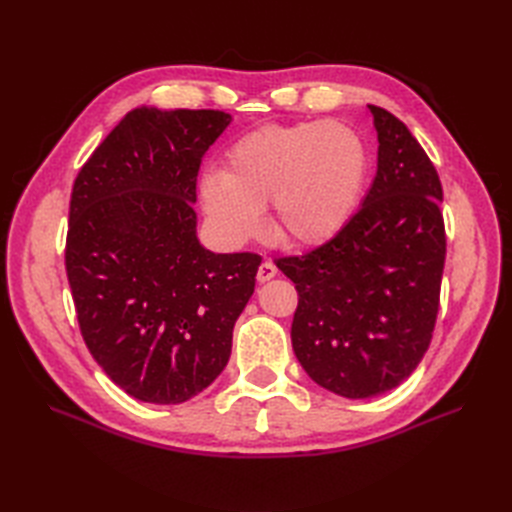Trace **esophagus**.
I'll return each mask as SVG.
<instances>
[{"mask_svg":"<svg viewBox=\"0 0 512 512\" xmlns=\"http://www.w3.org/2000/svg\"><path fill=\"white\" fill-rule=\"evenodd\" d=\"M277 275V269H275V265L271 260H265L262 262V265L258 267V273H256V280L260 282V284H265V282H269V280H273V277Z\"/></svg>","mask_w":512,"mask_h":512,"instance_id":"obj_1","label":"esophagus"}]
</instances>
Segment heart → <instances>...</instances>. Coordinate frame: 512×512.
Masks as SVG:
<instances>
[{
  "label": "heart",
  "mask_w": 512,
  "mask_h": 512,
  "mask_svg": "<svg viewBox=\"0 0 512 512\" xmlns=\"http://www.w3.org/2000/svg\"><path fill=\"white\" fill-rule=\"evenodd\" d=\"M367 170V145L346 123H271L226 151L222 173L200 181V200L226 243L260 235L262 209L271 203L277 237L288 245H320L350 222Z\"/></svg>",
  "instance_id": "obj_1"
}]
</instances>
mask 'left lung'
<instances>
[{"label":"left lung","mask_w":512,"mask_h":512,"mask_svg":"<svg viewBox=\"0 0 512 512\" xmlns=\"http://www.w3.org/2000/svg\"><path fill=\"white\" fill-rule=\"evenodd\" d=\"M367 108L378 170L361 209L331 241L277 260L299 292L294 354L316 384L348 399L391 391L421 363L446 256L436 166L404 121Z\"/></svg>","instance_id":"8db88e82"}]
</instances>
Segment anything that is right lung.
Segmentation results:
<instances>
[{"mask_svg":"<svg viewBox=\"0 0 512 512\" xmlns=\"http://www.w3.org/2000/svg\"><path fill=\"white\" fill-rule=\"evenodd\" d=\"M224 111L138 106L74 181L66 273L85 344L119 389L183 404L222 374L260 256L196 235L200 160Z\"/></svg>","mask_w":512,"mask_h":512,"instance_id":"1","label":"right lung"}]
</instances>
